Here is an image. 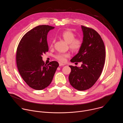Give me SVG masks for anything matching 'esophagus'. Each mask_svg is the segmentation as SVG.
Returning a JSON list of instances; mask_svg holds the SVG:
<instances>
[{
  "label": "esophagus",
  "mask_w": 123,
  "mask_h": 123,
  "mask_svg": "<svg viewBox=\"0 0 123 123\" xmlns=\"http://www.w3.org/2000/svg\"><path fill=\"white\" fill-rule=\"evenodd\" d=\"M59 66H65V64H62V63H59Z\"/></svg>",
  "instance_id": "34e87169"
}]
</instances>
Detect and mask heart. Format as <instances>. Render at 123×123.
<instances>
[{"instance_id": "heart-1", "label": "heart", "mask_w": 123, "mask_h": 123, "mask_svg": "<svg viewBox=\"0 0 123 123\" xmlns=\"http://www.w3.org/2000/svg\"><path fill=\"white\" fill-rule=\"evenodd\" d=\"M60 37L68 43L70 49L74 52L78 51L81 48L83 41L80 38H75V34L70 30H67L63 31L60 35ZM55 43V40L52 39L50 44V47H53ZM71 55L69 52L66 53H58L55 57L56 59L61 62H65L67 59L70 57Z\"/></svg>"}]
</instances>
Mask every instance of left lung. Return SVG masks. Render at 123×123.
<instances>
[{
    "instance_id": "obj_1",
    "label": "left lung",
    "mask_w": 123,
    "mask_h": 123,
    "mask_svg": "<svg viewBox=\"0 0 123 123\" xmlns=\"http://www.w3.org/2000/svg\"><path fill=\"white\" fill-rule=\"evenodd\" d=\"M81 28L84 35L82 46L71 61L81 62L82 64L80 68L69 66L71 72L68 79L74 88L85 91L92 86L100 76L105 64L106 51L104 42L95 30L82 25Z\"/></svg>"
}]
</instances>
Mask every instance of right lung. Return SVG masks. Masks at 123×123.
<instances>
[{"mask_svg": "<svg viewBox=\"0 0 123 123\" xmlns=\"http://www.w3.org/2000/svg\"><path fill=\"white\" fill-rule=\"evenodd\" d=\"M54 28L44 25L36 27L24 35L17 48L18 72L27 84L34 90H42L49 86L59 66L55 61L45 64L42 57L49 50L47 34Z\"/></svg>", "mask_w": 123, "mask_h": 123, "instance_id": "add662e5", "label": "right lung"}]
</instances>
